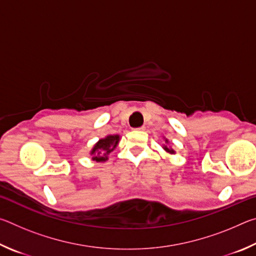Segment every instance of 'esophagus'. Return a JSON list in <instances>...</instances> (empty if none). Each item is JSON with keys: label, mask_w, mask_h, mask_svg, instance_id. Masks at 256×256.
Wrapping results in <instances>:
<instances>
[{"label": "esophagus", "mask_w": 256, "mask_h": 256, "mask_svg": "<svg viewBox=\"0 0 256 256\" xmlns=\"http://www.w3.org/2000/svg\"><path fill=\"white\" fill-rule=\"evenodd\" d=\"M136 131H144L146 130V128L144 126H141V128H136Z\"/></svg>", "instance_id": "34e87169"}]
</instances>
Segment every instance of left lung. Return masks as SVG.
<instances>
[{"label": "left lung", "mask_w": 256, "mask_h": 256, "mask_svg": "<svg viewBox=\"0 0 256 256\" xmlns=\"http://www.w3.org/2000/svg\"><path fill=\"white\" fill-rule=\"evenodd\" d=\"M164 144H162V149L166 151L167 154H175L176 152H175V150H172V146H170L168 144H170V140H168V138H166L164 136Z\"/></svg>", "instance_id": "1"}]
</instances>
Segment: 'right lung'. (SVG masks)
<instances>
[{
	"label": "right lung",
	"instance_id": "obj_1",
	"mask_svg": "<svg viewBox=\"0 0 256 256\" xmlns=\"http://www.w3.org/2000/svg\"><path fill=\"white\" fill-rule=\"evenodd\" d=\"M120 136L118 134H108L105 138L98 140L92 149L90 150L92 159L96 162H104L108 160V154L112 152L118 146Z\"/></svg>",
	"mask_w": 256,
	"mask_h": 256
}]
</instances>
